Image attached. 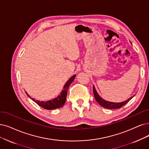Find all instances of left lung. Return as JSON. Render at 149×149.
<instances>
[{"label":"left lung","mask_w":149,"mask_h":149,"mask_svg":"<svg viewBox=\"0 0 149 149\" xmlns=\"http://www.w3.org/2000/svg\"><path fill=\"white\" fill-rule=\"evenodd\" d=\"M93 91L95 98L97 100V102L100 104V105L103 106V108H107V109H119L122 108V107L124 105H125L129 101L132 100V98L134 97L133 96L132 97H130L128 100L125 101V102H123L121 103H114V102H108V101H106L103 100L102 97H100L94 86H93Z\"/></svg>","instance_id":"obj_1"}]
</instances>
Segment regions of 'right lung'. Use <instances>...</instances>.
Listing matches in <instances>:
<instances>
[{
	"instance_id": "1",
	"label": "right lung",
	"mask_w": 149,
	"mask_h": 149,
	"mask_svg": "<svg viewBox=\"0 0 149 149\" xmlns=\"http://www.w3.org/2000/svg\"><path fill=\"white\" fill-rule=\"evenodd\" d=\"M75 77H76V75L74 74L72 77H71V78L68 79V81L67 82L66 84H65V86L63 87V90L62 91L60 95H58L57 98H56L54 99L47 101V102H40V101H39V100H35L34 98H32L27 94V93L26 92V93H27V96H29L30 98H31L33 101V102H35L40 106L42 107V108L44 109H46L47 110H52V109H55L59 108H62V107L64 105L65 102H66L68 89L70 84L74 81Z\"/></svg>"
}]
</instances>
